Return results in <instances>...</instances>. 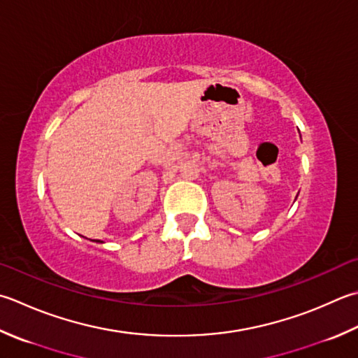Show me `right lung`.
Returning a JSON list of instances; mask_svg holds the SVG:
<instances>
[{
    "label": "right lung",
    "mask_w": 358,
    "mask_h": 358,
    "mask_svg": "<svg viewBox=\"0 0 358 358\" xmlns=\"http://www.w3.org/2000/svg\"><path fill=\"white\" fill-rule=\"evenodd\" d=\"M94 242H99V241H94Z\"/></svg>",
    "instance_id": "obj_1"
}]
</instances>
